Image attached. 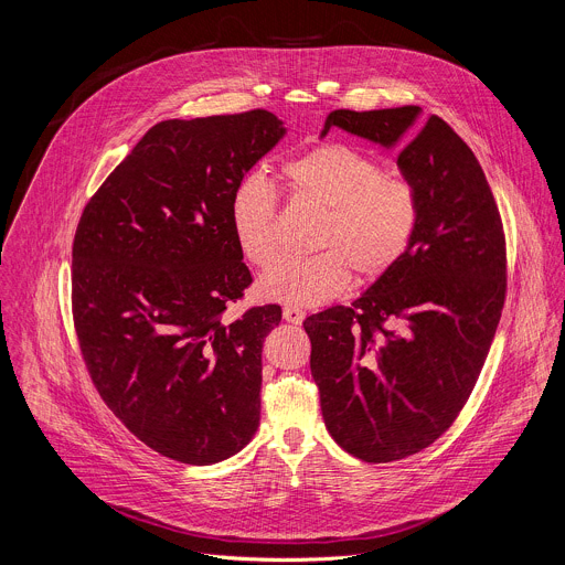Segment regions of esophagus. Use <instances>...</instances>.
Instances as JSON below:
<instances>
[{
  "mask_svg": "<svg viewBox=\"0 0 565 565\" xmlns=\"http://www.w3.org/2000/svg\"><path fill=\"white\" fill-rule=\"evenodd\" d=\"M303 317H306V312H303L301 308H297V306H284V319H286L288 323H301Z\"/></svg>",
  "mask_w": 565,
  "mask_h": 565,
  "instance_id": "1",
  "label": "esophagus"
}]
</instances>
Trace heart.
<instances>
[{"label": "heart", "mask_w": 565, "mask_h": 565, "mask_svg": "<svg viewBox=\"0 0 565 565\" xmlns=\"http://www.w3.org/2000/svg\"><path fill=\"white\" fill-rule=\"evenodd\" d=\"M281 183L292 202L323 213L315 246L319 255L288 259L259 281L266 299L321 306L352 281L380 279L408 253L422 220L411 179L388 174L384 163L345 143H321L284 163ZM231 228L242 255L266 270L281 257L277 202L264 177L250 174L231 195Z\"/></svg>", "instance_id": "1"}]
</instances>
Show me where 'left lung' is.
Here are the masks:
<instances>
[{
  "label": "left lung",
  "instance_id": "8db88e82",
  "mask_svg": "<svg viewBox=\"0 0 565 565\" xmlns=\"http://www.w3.org/2000/svg\"><path fill=\"white\" fill-rule=\"evenodd\" d=\"M419 106L332 110V126L399 150L422 220L404 259L350 308L310 315V372L330 437L352 457L388 463L437 441L466 406L505 299V237L468 143ZM401 323L391 331L383 323Z\"/></svg>",
  "mask_w": 565,
  "mask_h": 565
}]
</instances>
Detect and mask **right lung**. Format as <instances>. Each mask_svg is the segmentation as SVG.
I'll list each match as a JSON object with an SVG mask.
<instances>
[{
    "label": "right lung",
    "mask_w": 565,
    "mask_h": 565,
    "mask_svg": "<svg viewBox=\"0 0 565 565\" xmlns=\"http://www.w3.org/2000/svg\"><path fill=\"white\" fill-rule=\"evenodd\" d=\"M286 135L268 110L154 124L86 204L73 242V319L90 380L154 452L191 466L259 428L275 303L222 321L253 284L231 195Z\"/></svg>",
    "instance_id": "right-lung-1"
}]
</instances>
